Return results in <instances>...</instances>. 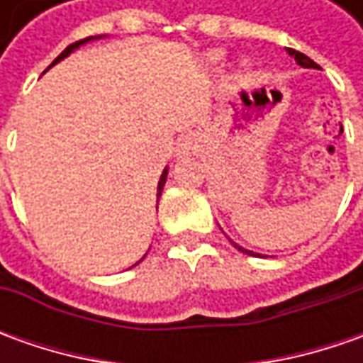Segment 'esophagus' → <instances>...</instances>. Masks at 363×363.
<instances>
[{
  "mask_svg": "<svg viewBox=\"0 0 363 363\" xmlns=\"http://www.w3.org/2000/svg\"><path fill=\"white\" fill-rule=\"evenodd\" d=\"M198 149V137L191 133V135H186L182 141H179V147H177V155H189Z\"/></svg>",
  "mask_w": 363,
  "mask_h": 363,
  "instance_id": "esophagus-1",
  "label": "esophagus"
}]
</instances>
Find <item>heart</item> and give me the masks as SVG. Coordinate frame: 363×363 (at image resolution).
Wrapping results in <instances>:
<instances>
[{
    "label": "heart",
    "mask_w": 363,
    "mask_h": 363,
    "mask_svg": "<svg viewBox=\"0 0 363 363\" xmlns=\"http://www.w3.org/2000/svg\"><path fill=\"white\" fill-rule=\"evenodd\" d=\"M218 58H220V56H218V54H216V56H214V60H218Z\"/></svg>",
    "instance_id": "obj_1"
}]
</instances>
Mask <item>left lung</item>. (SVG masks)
<instances>
[{
	"label": "left lung",
	"instance_id": "obj_1",
	"mask_svg": "<svg viewBox=\"0 0 363 363\" xmlns=\"http://www.w3.org/2000/svg\"><path fill=\"white\" fill-rule=\"evenodd\" d=\"M286 52L295 58V62L299 64V66H303V68H319L317 64L309 58V56H305V54H301V52H297V50H293V48H286ZM232 242V240H230ZM234 244V248H238L240 252H246V255H252V257H260V255H257V252H250V250H246V248H242V246H238L236 242H232Z\"/></svg>",
	"mask_w": 363,
	"mask_h": 363
}]
</instances>
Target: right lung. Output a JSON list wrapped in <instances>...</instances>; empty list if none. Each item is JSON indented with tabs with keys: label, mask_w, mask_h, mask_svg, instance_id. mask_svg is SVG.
I'll use <instances>...</instances> for the list:
<instances>
[{
	"label": "right lung",
	"mask_w": 363,
	"mask_h": 363,
	"mask_svg": "<svg viewBox=\"0 0 363 363\" xmlns=\"http://www.w3.org/2000/svg\"><path fill=\"white\" fill-rule=\"evenodd\" d=\"M96 38H101V35H96ZM89 40H94V38H84V40H78V42H74V44H70V46L64 50L62 54H60V56H58V58H56L54 62L50 64V66H54V64H56V62H60V60H62V58H66V56H68L70 52H74V50H77L78 46L86 44ZM50 66H48V68H50ZM165 179H167V169H163V174H161V177H160V184H157V202H160L161 191H163V186H165ZM143 258H145V257H143ZM143 258H141V260H143ZM141 260H139V262H141ZM139 262H137V264H139Z\"/></svg>",
	"instance_id": "obj_1"
}]
</instances>
